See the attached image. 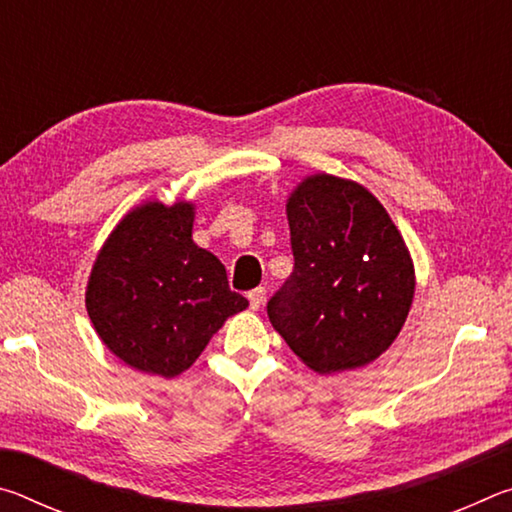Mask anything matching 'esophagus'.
<instances>
[{
	"mask_svg": "<svg viewBox=\"0 0 512 512\" xmlns=\"http://www.w3.org/2000/svg\"><path fill=\"white\" fill-rule=\"evenodd\" d=\"M264 298H266V289L264 287H257V289H253V291H248V300H250V309H259L262 307V302H264Z\"/></svg>",
	"mask_w": 512,
	"mask_h": 512,
	"instance_id": "1",
	"label": "esophagus"
}]
</instances>
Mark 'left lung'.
<instances>
[{
	"label": "left lung",
	"instance_id": "8db88e82",
	"mask_svg": "<svg viewBox=\"0 0 512 512\" xmlns=\"http://www.w3.org/2000/svg\"><path fill=\"white\" fill-rule=\"evenodd\" d=\"M293 273L268 318L318 375L357 370L391 348L409 316L415 268L402 232L366 187L314 173L287 198Z\"/></svg>",
	"mask_w": 512,
	"mask_h": 512
}]
</instances>
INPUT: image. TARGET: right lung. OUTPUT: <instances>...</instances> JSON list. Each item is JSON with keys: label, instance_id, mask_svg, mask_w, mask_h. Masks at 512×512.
Returning a JSON list of instances; mask_svg holds the SVG:
<instances>
[{"label": "right lung", "instance_id": "right-lung-1", "mask_svg": "<svg viewBox=\"0 0 512 512\" xmlns=\"http://www.w3.org/2000/svg\"><path fill=\"white\" fill-rule=\"evenodd\" d=\"M194 210L189 201L133 207L103 241L85 289L103 345L126 366L167 379L248 307L219 257L194 244Z\"/></svg>", "mask_w": 512, "mask_h": 512}]
</instances>
